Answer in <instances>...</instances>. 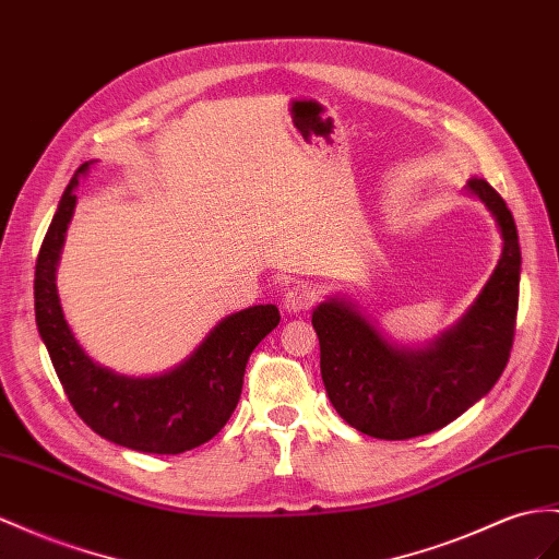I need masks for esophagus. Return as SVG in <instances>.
Wrapping results in <instances>:
<instances>
[{"label": "esophagus", "mask_w": 559, "mask_h": 559, "mask_svg": "<svg viewBox=\"0 0 559 559\" xmlns=\"http://www.w3.org/2000/svg\"><path fill=\"white\" fill-rule=\"evenodd\" d=\"M319 299V290L317 285L309 283V281H295L288 290L283 295V309L285 311H307L313 307V302Z\"/></svg>", "instance_id": "obj_1"}]
</instances>
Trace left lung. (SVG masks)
<instances>
[{"mask_svg":"<svg viewBox=\"0 0 559 559\" xmlns=\"http://www.w3.org/2000/svg\"><path fill=\"white\" fill-rule=\"evenodd\" d=\"M467 191L493 214L503 252L475 305L449 331L425 347H399L347 299L331 297L311 313L328 399L368 437L437 432L489 394L506 370L520 299L518 226L489 181L469 179Z\"/></svg>","mask_w":559,"mask_h":559,"instance_id":"8db88e82","label":"left lung"}]
</instances>
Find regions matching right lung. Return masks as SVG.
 Returning <instances> with one entry per match:
<instances>
[{"label":"right lung","instance_id":"1","mask_svg":"<svg viewBox=\"0 0 559 559\" xmlns=\"http://www.w3.org/2000/svg\"><path fill=\"white\" fill-rule=\"evenodd\" d=\"M80 165L61 195L35 264V319L68 402L96 435L143 453H183L210 441L231 418L252 349L281 321L276 305H254L222 319L177 368L153 378L116 373L80 347L63 317L56 266L75 212Z\"/></svg>","mask_w":559,"mask_h":559}]
</instances>
